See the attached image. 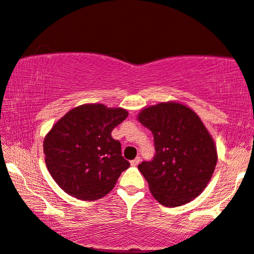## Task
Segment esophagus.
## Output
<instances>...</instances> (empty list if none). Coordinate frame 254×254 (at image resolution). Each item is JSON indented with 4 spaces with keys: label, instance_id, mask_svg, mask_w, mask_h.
<instances>
[{
    "label": "esophagus",
    "instance_id": "obj_1",
    "mask_svg": "<svg viewBox=\"0 0 254 254\" xmlns=\"http://www.w3.org/2000/svg\"><path fill=\"white\" fill-rule=\"evenodd\" d=\"M130 163L132 166H137L140 163V157H136V158H134L133 160H131Z\"/></svg>",
    "mask_w": 254,
    "mask_h": 254
}]
</instances>
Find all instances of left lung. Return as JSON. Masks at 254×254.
Masks as SVG:
<instances>
[{
    "label": "left lung",
    "instance_id": "8db88e82",
    "mask_svg": "<svg viewBox=\"0 0 254 254\" xmlns=\"http://www.w3.org/2000/svg\"><path fill=\"white\" fill-rule=\"evenodd\" d=\"M138 121L153 134L155 157L138 165L153 197L169 207L198 197L212 177L218 157L213 138L197 114L166 102L143 109Z\"/></svg>",
    "mask_w": 254,
    "mask_h": 254
}]
</instances>
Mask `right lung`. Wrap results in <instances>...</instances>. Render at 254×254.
Returning <instances> with one entry per match:
<instances>
[{
    "label": "right lung",
    "mask_w": 254,
    "mask_h": 254,
    "mask_svg": "<svg viewBox=\"0 0 254 254\" xmlns=\"http://www.w3.org/2000/svg\"><path fill=\"white\" fill-rule=\"evenodd\" d=\"M127 117L122 108L83 104L65 114L44 138L46 165L62 190L83 200L108 194L130 166L111 131Z\"/></svg>",
    "instance_id": "add662e5"
}]
</instances>
